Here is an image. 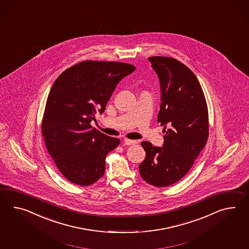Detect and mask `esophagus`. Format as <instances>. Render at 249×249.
<instances>
[{
	"label": "esophagus",
	"instance_id": "esophagus-1",
	"mask_svg": "<svg viewBox=\"0 0 249 249\" xmlns=\"http://www.w3.org/2000/svg\"><path fill=\"white\" fill-rule=\"evenodd\" d=\"M124 143L127 145V146H132V145H136L138 142L136 140H127L125 139L124 140Z\"/></svg>",
	"mask_w": 249,
	"mask_h": 249
}]
</instances>
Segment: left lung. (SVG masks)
<instances>
[{"label":"left lung","instance_id":"obj_1","mask_svg":"<svg viewBox=\"0 0 249 249\" xmlns=\"http://www.w3.org/2000/svg\"><path fill=\"white\" fill-rule=\"evenodd\" d=\"M160 83L161 104L158 122L164 126L163 146L148 141L141 146L146 158L140 164L141 177L154 186L174 184L187 174L209 136L206 100L193 71L166 56L148 58Z\"/></svg>","mask_w":249,"mask_h":249}]
</instances>
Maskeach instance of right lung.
I'll use <instances>...</instances> for the list:
<instances>
[{
  "label": "right lung",
  "mask_w": 249,
  "mask_h": 249,
  "mask_svg": "<svg viewBox=\"0 0 249 249\" xmlns=\"http://www.w3.org/2000/svg\"><path fill=\"white\" fill-rule=\"evenodd\" d=\"M135 67L120 62L84 61L65 70L49 91L42 134L49 155L68 181L87 186L104 174L105 158L120 144L92 128L106 104Z\"/></svg>",
  "instance_id": "right-lung-1"
}]
</instances>
